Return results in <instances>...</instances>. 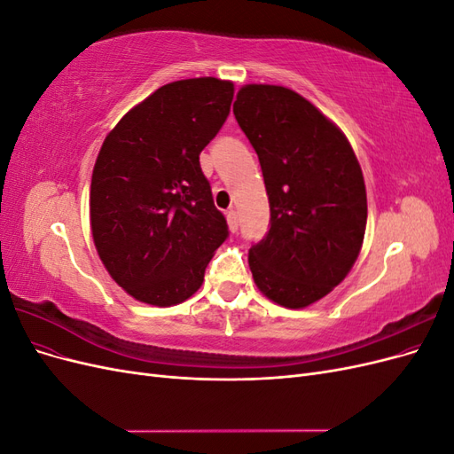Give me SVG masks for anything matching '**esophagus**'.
<instances>
[{"label": "esophagus", "mask_w": 454, "mask_h": 454, "mask_svg": "<svg viewBox=\"0 0 454 454\" xmlns=\"http://www.w3.org/2000/svg\"><path fill=\"white\" fill-rule=\"evenodd\" d=\"M227 223H229L231 232H237V229H239V212L237 210L227 212Z\"/></svg>", "instance_id": "obj_1"}]
</instances>
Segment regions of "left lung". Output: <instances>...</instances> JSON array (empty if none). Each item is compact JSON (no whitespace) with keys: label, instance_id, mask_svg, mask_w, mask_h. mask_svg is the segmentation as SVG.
<instances>
[{"label":"left lung","instance_id":"left-lung-1","mask_svg":"<svg viewBox=\"0 0 454 454\" xmlns=\"http://www.w3.org/2000/svg\"><path fill=\"white\" fill-rule=\"evenodd\" d=\"M232 112L263 170L267 237L248 263L259 292L305 309L347 278L360 255L365 182L347 136L318 107L280 85H244Z\"/></svg>","mask_w":454,"mask_h":454}]
</instances>
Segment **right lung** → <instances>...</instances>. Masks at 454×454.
I'll return each mask as SVG.
<instances>
[{"label":"right lung","instance_id":"right-lung-1","mask_svg":"<svg viewBox=\"0 0 454 454\" xmlns=\"http://www.w3.org/2000/svg\"><path fill=\"white\" fill-rule=\"evenodd\" d=\"M235 85L217 77L157 89L107 132L90 182V231L106 270L136 301L193 295L227 239L199 155L223 127Z\"/></svg>","mask_w":454,"mask_h":454}]
</instances>
